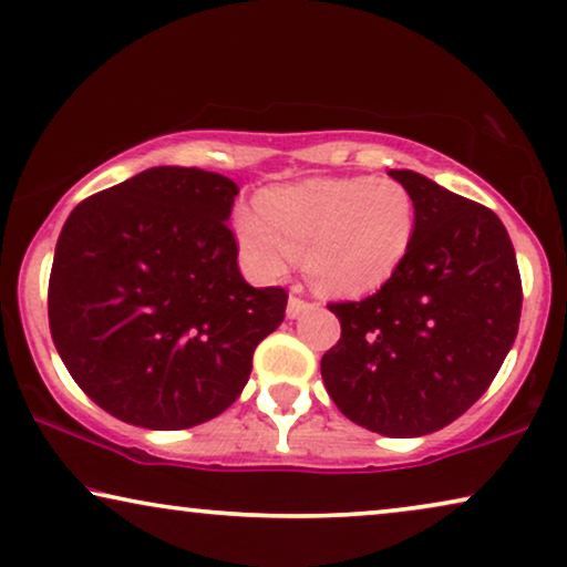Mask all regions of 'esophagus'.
Returning a JSON list of instances; mask_svg holds the SVG:
<instances>
[{"mask_svg": "<svg viewBox=\"0 0 567 567\" xmlns=\"http://www.w3.org/2000/svg\"><path fill=\"white\" fill-rule=\"evenodd\" d=\"M300 292H302V287L292 285V295H290V300H287V318H298L300 313H306L308 308H313V302L302 300Z\"/></svg>", "mask_w": 567, "mask_h": 567, "instance_id": "34e87169", "label": "esophagus"}]
</instances>
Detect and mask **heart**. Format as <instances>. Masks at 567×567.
I'll return each instance as SVG.
<instances>
[{
	"label": "heart",
	"instance_id": "heart-1",
	"mask_svg": "<svg viewBox=\"0 0 567 567\" xmlns=\"http://www.w3.org/2000/svg\"><path fill=\"white\" fill-rule=\"evenodd\" d=\"M259 210L238 207L234 234L249 265L282 275L295 257L331 298H362L398 275L416 238L419 205L390 177H321L269 187Z\"/></svg>",
	"mask_w": 567,
	"mask_h": 567
}]
</instances>
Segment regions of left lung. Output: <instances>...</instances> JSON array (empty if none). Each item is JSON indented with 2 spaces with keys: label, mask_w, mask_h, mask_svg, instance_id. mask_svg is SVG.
Listing matches in <instances>:
<instances>
[{
  "label": "left lung",
  "mask_w": 567,
  "mask_h": 567,
  "mask_svg": "<svg viewBox=\"0 0 567 567\" xmlns=\"http://www.w3.org/2000/svg\"><path fill=\"white\" fill-rule=\"evenodd\" d=\"M416 197L409 259L360 302H329L341 339L321 360L323 385L349 421L382 436H424L481 398L512 349L522 277L504 223L409 169Z\"/></svg>",
  "instance_id": "1"
}]
</instances>
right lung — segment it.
I'll return each instance as SVG.
<instances>
[{"instance_id": "1", "label": "right lung", "mask_w": 567, "mask_h": 567, "mask_svg": "<svg viewBox=\"0 0 567 567\" xmlns=\"http://www.w3.org/2000/svg\"><path fill=\"white\" fill-rule=\"evenodd\" d=\"M236 182L154 166L79 203L48 280L53 344L76 385L125 424L174 432L241 395L282 287H251L228 228Z\"/></svg>"}]
</instances>
